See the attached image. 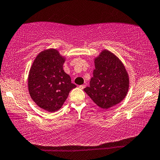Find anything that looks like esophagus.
Instances as JSON below:
<instances>
[{
    "label": "esophagus",
    "instance_id": "obj_1",
    "mask_svg": "<svg viewBox=\"0 0 160 160\" xmlns=\"http://www.w3.org/2000/svg\"><path fill=\"white\" fill-rule=\"evenodd\" d=\"M85 88V85H80L79 86V88H80V89H82V90H83L84 88Z\"/></svg>",
    "mask_w": 160,
    "mask_h": 160
}]
</instances>
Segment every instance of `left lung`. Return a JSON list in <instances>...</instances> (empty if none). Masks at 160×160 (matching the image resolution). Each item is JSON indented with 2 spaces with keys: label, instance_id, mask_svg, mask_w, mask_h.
Masks as SVG:
<instances>
[{
  "label": "left lung",
  "instance_id": "8db88e82",
  "mask_svg": "<svg viewBox=\"0 0 160 160\" xmlns=\"http://www.w3.org/2000/svg\"><path fill=\"white\" fill-rule=\"evenodd\" d=\"M94 66L90 86L84 91L97 106L108 109L126 97L129 88L128 74L120 59L106 49L94 58Z\"/></svg>",
  "mask_w": 160,
  "mask_h": 160
}]
</instances>
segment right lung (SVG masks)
<instances>
[{
  "label": "right lung",
  "mask_w": 160,
  "mask_h": 160,
  "mask_svg": "<svg viewBox=\"0 0 160 160\" xmlns=\"http://www.w3.org/2000/svg\"><path fill=\"white\" fill-rule=\"evenodd\" d=\"M66 58L58 50L48 48L38 54L28 75V90L37 106L48 112L60 109L70 91L76 88L64 72Z\"/></svg>",
  "instance_id": "add662e5"
}]
</instances>
